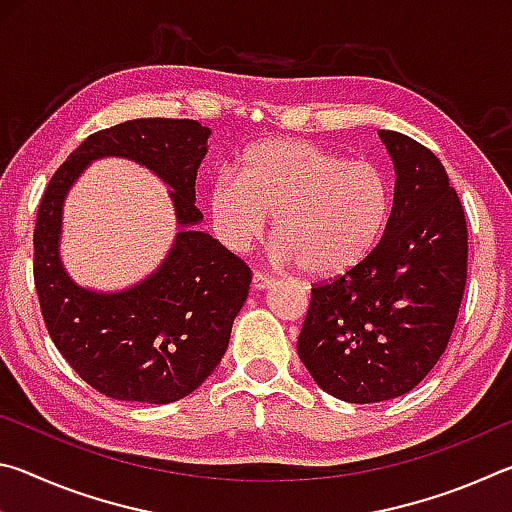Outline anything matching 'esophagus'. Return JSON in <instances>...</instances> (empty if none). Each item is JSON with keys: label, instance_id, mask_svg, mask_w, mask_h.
I'll return each mask as SVG.
<instances>
[{"label": "esophagus", "instance_id": "1", "mask_svg": "<svg viewBox=\"0 0 512 512\" xmlns=\"http://www.w3.org/2000/svg\"><path fill=\"white\" fill-rule=\"evenodd\" d=\"M275 284V280L271 275H266V273H255L253 275V289H257V291H266V289H271Z\"/></svg>", "mask_w": 512, "mask_h": 512}]
</instances>
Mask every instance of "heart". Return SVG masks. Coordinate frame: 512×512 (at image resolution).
<instances>
[{
  "mask_svg": "<svg viewBox=\"0 0 512 512\" xmlns=\"http://www.w3.org/2000/svg\"><path fill=\"white\" fill-rule=\"evenodd\" d=\"M216 232L246 250L275 214L277 257L309 275L352 271L384 235L393 212L388 173L370 160L305 140H266L241 155L239 176L223 173L210 192Z\"/></svg>",
  "mask_w": 512,
  "mask_h": 512,
  "instance_id": "1",
  "label": "heart"
}]
</instances>
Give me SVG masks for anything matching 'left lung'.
<instances>
[{
    "instance_id": "left-lung-1",
    "label": "left lung",
    "mask_w": 512,
    "mask_h": 512,
    "mask_svg": "<svg viewBox=\"0 0 512 512\" xmlns=\"http://www.w3.org/2000/svg\"><path fill=\"white\" fill-rule=\"evenodd\" d=\"M395 167L393 212L375 250L311 289L298 354L325 393L372 404L413 391L452 336L467 280V225L427 146L379 131Z\"/></svg>"
}]
</instances>
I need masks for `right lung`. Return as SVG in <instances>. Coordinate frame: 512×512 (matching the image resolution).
<instances>
[{
	"label": "right lung",
	"mask_w": 512,
	"mask_h": 512,
	"mask_svg": "<svg viewBox=\"0 0 512 512\" xmlns=\"http://www.w3.org/2000/svg\"><path fill=\"white\" fill-rule=\"evenodd\" d=\"M210 128L194 119H131L90 135L60 164L40 201L33 277L42 318L83 381L121 402L169 404L196 391L228 350L232 323L253 275L196 225V171ZM126 157L153 170L172 192L179 232L165 262L121 292H94L59 259L62 203L87 164Z\"/></svg>",
	"instance_id": "1"
}]
</instances>
